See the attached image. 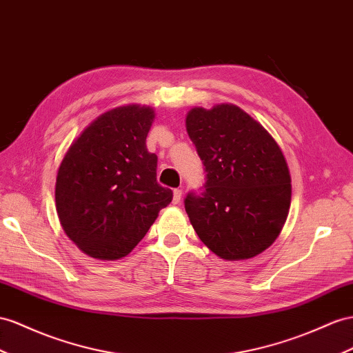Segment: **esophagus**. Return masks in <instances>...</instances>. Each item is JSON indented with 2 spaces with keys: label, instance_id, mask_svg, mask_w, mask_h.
<instances>
[{
  "label": "esophagus",
  "instance_id": "34e87169",
  "mask_svg": "<svg viewBox=\"0 0 353 353\" xmlns=\"http://www.w3.org/2000/svg\"><path fill=\"white\" fill-rule=\"evenodd\" d=\"M182 200V191L180 189H174L173 191V204H179Z\"/></svg>",
  "mask_w": 353,
  "mask_h": 353
}]
</instances>
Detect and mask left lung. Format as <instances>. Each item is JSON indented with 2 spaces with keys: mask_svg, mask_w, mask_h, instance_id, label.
I'll return each mask as SVG.
<instances>
[{
  "mask_svg": "<svg viewBox=\"0 0 353 353\" xmlns=\"http://www.w3.org/2000/svg\"><path fill=\"white\" fill-rule=\"evenodd\" d=\"M186 131L205 167V191L186 195L195 232L227 261L249 259L273 245L291 205V174L263 125L234 104L194 107Z\"/></svg>",
  "mask_w": 353,
  "mask_h": 353,
  "instance_id": "obj_1",
  "label": "left lung"
}]
</instances>
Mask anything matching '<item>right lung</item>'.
<instances>
[{"mask_svg":"<svg viewBox=\"0 0 353 353\" xmlns=\"http://www.w3.org/2000/svg\"><path fill=\"white\" fill-rule=\"evenodd\" d=\"M155 119L149 105L112 108L71 143L57 174L62 230L90 258L126 256L146 236L173 192L157 182L155 153L146 137Z\"/></svg>","mask_w":353,"mask_h":353,"instance_id":"obj_1","label":"right lung"}]
</instances>
